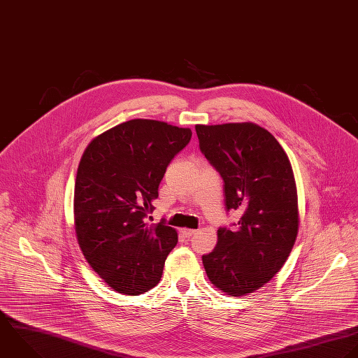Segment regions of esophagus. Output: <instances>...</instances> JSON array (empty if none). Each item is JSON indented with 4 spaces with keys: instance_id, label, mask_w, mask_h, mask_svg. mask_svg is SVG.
Returning a JSON list of instances; mask_svg holds the SVG:
<instances>
[{
    "instance_id": "1",
    "label": "esophagus",
    "mask_w": 358,
    "mask_h": 358,
    "mask_svg": "<svg viewBox=\"0 0 358 358\" xmlns=\"http://www.w3.org/2000/svg\"><path fill=\"white\" fill-rule=\"evenodd\" d=\"M181 234H182L184 237L189 238V237H192L194 234H196V230H192V229H181Z\"/></svg>"
}]
</instances>
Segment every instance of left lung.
<instances>
[{"mask_svg": "<svg viewBox=\"0 0 358 358\" xmlns=\"http://www.w3.org/2000/svg\"><path fill=\"white\" fill-rule=\"evenodd\" d=\"M199 149L222 176L227 212L241 217L219 227L217 245L202 262L212 285L227 296L252 293L285 265L299 233V202L290 160L252 122L196 125Z\"/></svg>", "mask_w": 358, "mask_h": 358, "instance_id": "8db88e82", "label": "left lung"}]
</instances>
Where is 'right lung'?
<instances>
[{
	"label": "right lung",
	"mask_w": 358,
	"mask_h": 358,
	"mask_svg": "<svg viewBox=\"0 0 358 358\" xmlns=\"http://www.w3.org/2000/svg\"><path fill=\"white\" fill-rule=\"evenodd\" d=\"M189 128L129 120L94 138L79 162L73 215L79 247L93 271L121 294L138 296L162 278L177 231L148 226L170 162L191 141Z\"/></svg>",
	"instance_id": "obj_1"
}]
</instances>
